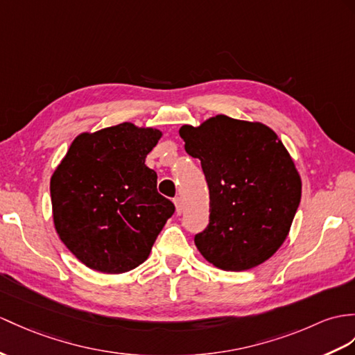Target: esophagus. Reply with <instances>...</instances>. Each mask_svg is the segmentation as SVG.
Instances as JSON below:
<instances>
[{
	"label": "esophagus",
	"mask_w": 355,
	"mask_h": 355,
	"mask_svg": "<svg viewBox=\"0 0 355 355\" xmlns=\"http://www.w3.org/2000/svg\"><path fill=\"white\" fill-rule=\"evenodd\" d=\"M173 202H175V206H176V214H178V215L182 214V212H184V203H182V200H180L179 197H176Z\"/></svg>",
	"instance_id": "esophagus-1"
}]
</instances>
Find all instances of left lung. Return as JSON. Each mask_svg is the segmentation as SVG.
<instances>
[{
  "label": "left lung",
  "instance_id": "1",
  "mask_svg": "<svg viewBox=\"0 0 355 355\" xmlns=\"http://www.w3.org/2000/svg\"><path fill=\"white\" fill-rule=\"evenodd\" d=\"M179 135L209 187V224L194 238L198 252L224 271L268 261L288 238L301 200V178L277 134L218 114L184 125Z\"/></svg>",
  "mask_w": 355,
  "mask_h": 355
}]
</instances>
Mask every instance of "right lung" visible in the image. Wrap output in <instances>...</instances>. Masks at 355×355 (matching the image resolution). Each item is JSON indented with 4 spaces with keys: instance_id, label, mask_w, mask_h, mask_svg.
Returning a JSON list of instances; mask_svg holds the SVG:
<instances>
[{
    "instance_id": "1",
    "label": "right lung",
    "mask_w": 355,
    "mask_h": 355,
    "mask_svg": "<svg viewBox=\"0 0 355 355\" xmlns=\"http://www.w3.org/2000/svg\"><path fill=\"white\" fill-rule=\"evenodd\" d=\"M162 132L120 123L83 132L51 178L54 226L63 244L90 270L122 274L149 257L175 212L146 166Z\"/></svg>"
}]
</instances>
